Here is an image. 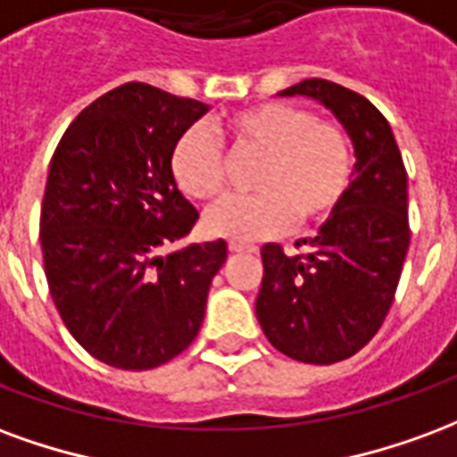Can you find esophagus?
I'll return each mask as SVG.
<instances>
[{"mask_svg": "<svg viewBox=\"0 0 457 457\" xmlns=\"http://www.w3.org/2000/svg\"><path fill=\"white\" fill-rule=\"evenodd\" d=\"M228 251H231V253H255L258 248H255V245H251V243L231 241V243H228Z\"/></svg>", "mask_w": 457, "mask_h": 457, "instance_id": "34e87169", "label": "esophagus"}]
</instances>
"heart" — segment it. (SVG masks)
Returning a JSON list of instances; mask_svg holds the SVG:
<instances>
[{"instance_id": "heart-1", "label": "heart", "mask_w": 457, "mask_h": 457, "mask_svg": "<svg viewBox=\"0 0 457 457\" xmlns=\"http://www.w3.org/2000/svg\"><path fill=\"white\" fill-rule=\"evenodd\" d=\"M233 153H255L251 196L226 199L204 216L209 236L255 241L302 226L328 221L351 189L353 151L341 126L314 119L304 106L258 102L236 109L216 123ZM170 175L199 202L216 199L226 187L221 145L202 123L179 133L170 151Z\"/></svg>"}]
</instances>
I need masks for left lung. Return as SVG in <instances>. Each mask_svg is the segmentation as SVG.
<instances>
[{
  "mask_svg": "<svg viewBox=\"0 0 457 457\" xmlns=\"http://www.w3.org/2000/svg\"><path fill=\"white\" fill-rule=\"evenodd\" d=\"M312 96L351 136L348 195L304 251L262 245L255 314L268 341L289 358L331 365L361 351L387 316L409 251L406 170L378 106L328 79H304L279 96Z\"/></svg>",
  "mask_w": 457,
  "mask_h": 457,
  "instance_id": "8db88e82",
  "label": "left lung"
}]
</instances>
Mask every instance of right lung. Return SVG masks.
Returning <instances> with one entry per match:
<instances>
[{
  "instance_id": "obj_1",
  "label": "right lung",
  "mask_w": 457,
  "mask_h": 457,
  "mask_svg": "<svg viewBox=\"0 0 457 457\" xmlns=\"http://www.w3.org/2000/svg\"><path fill=\"white\" fill-rule=\"evenodd\" d=\"M206 112L126 82L70 123L53 153L41 209L48 289L72 338L112 368H158L204 321L226 241L170 251L199 219L170 175V151Z\"/></svg>"
}]
</instances>
